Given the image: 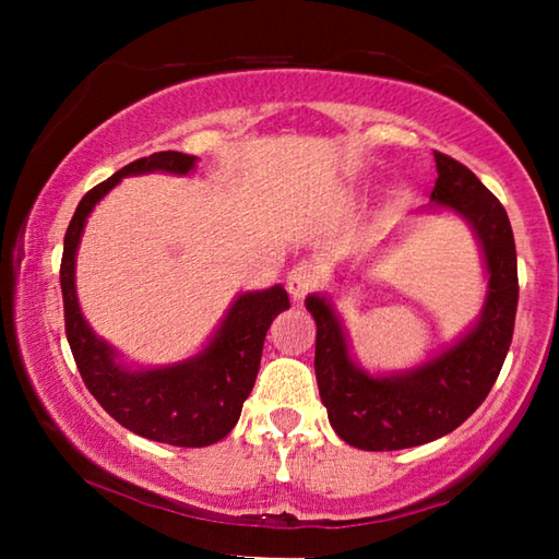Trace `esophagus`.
<instances>
[{
    "instance_id": "obj_1",
    "label": "esophagus",
    "mask_w": 559,
    "mask_h": 559,
    "mask_svg": "<svg viewBox=\"0 0 559 559\" xmlns=\"http://www.w3.org/2000/svg\"><path fill=\"white\" fill-rule=\"evenodd\" d=\"M318 281H320L318 263L300 261V263H296V266L288 271L286 286H288V293L293 296V300H302L310 290L318 286Z\"/></svg>"
}]
</instances>
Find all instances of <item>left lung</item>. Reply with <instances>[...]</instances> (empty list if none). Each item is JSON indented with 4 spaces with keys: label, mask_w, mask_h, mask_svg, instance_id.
<instances>
[{
    "label": "left lung",
    "mask_w": 559,
    "mask_h": 559,
    "mask_svg": "<svg viewBox=\"0 0 559 559\" xmlns=\"http://www.w3.org/2000/svg\"><path fill=\"white\" fill-rule=\"evenodd\" d=\"M433 159L439 177L431 202L459 212L486 257L488 298L476 328L416 370L370 377L349 359L330 302L318 296L306 300L318 325L316 377L330 427L362 451L421 447L461 427L484 404L513 343L518 259L508 214L466 165L443 153H433Z\"/></svg>",
    "instance_id": "8db88e82"
}]
</instances>
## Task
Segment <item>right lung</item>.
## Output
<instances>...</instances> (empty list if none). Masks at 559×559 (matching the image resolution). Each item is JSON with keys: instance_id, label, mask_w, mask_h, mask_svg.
<instances>
[{"instance_id": "add662e5", "label": "right lung", "mask_w": 559, "mask_h": 559, "mask_svg": "<svg viewBox=\"0 0 559 559\" xmlns=\"http://www.w3.org/2000/svg\"><path fill=\"white\" fill-rule=\"evenodd\" d=\"M194 157L185 153H155L118 169L86 192L75 206V214L63 236L61 257V293L63 320L75 367L88 392L112 419L138 437L173 447L200 449L224 439L239 421L241 406L257 382L263 340L273 318L286 310L288 293L281 286L259 293H243L234 300L222 328L210 345L187 362L163 370L130 372L116 365L112 349L93 335L75 300V249H79L83 224L88 214L122 177L143 173L187 175Z\"/></svg>"}]
</instances>
